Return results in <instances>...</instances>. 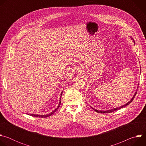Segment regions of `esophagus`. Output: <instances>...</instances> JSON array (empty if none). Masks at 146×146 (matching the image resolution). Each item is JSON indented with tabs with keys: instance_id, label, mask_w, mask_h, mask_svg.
Here are the masks:
<instances>
[{
	"instance_id": "1",
	"label": "esophagus",
	"mask_w": 146,
	"mask_h": 146,
	"mask_svg": "<svg viewBox=\"0 0 146 146\" xmlns=\"http://www.w3.org/2000/svg\"><path fill=\"white\" fill-rule=\"evenodd\" d=\"M78 70V72H80V73H81V71H82V69L81 68H78V69H77Z\"/></svg>"
}]
</instances>
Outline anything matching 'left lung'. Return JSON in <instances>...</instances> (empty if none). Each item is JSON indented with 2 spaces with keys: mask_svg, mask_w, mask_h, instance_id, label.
<instances>
[{
  "mask_svg": "<svg viewBox=\"0 0 146 146\" xmlns=\"http://www.w3.org/2000/svg\"><path fill=\"white\" fill-rule=\"evenodd\" d=\"M131 38L132 39V38ZM133 42H134V43H135V41H134V40H133ZM136 94H137V92H136L135 93V94H134V95H133V98H132L131 99V100H130L129 102H128L127 104H125V105H123L122 106H120V107H119V108H114V109H111V110H106V111H103V110H96V109H95L92 108V107H91V108H92V109L94 110H95L96 112H97V113H111V112L115 111H116V110H119V109H121V108H123V107H125V106H127L128 105H129V104L130 103H131V102H132V100H133L134 98L135 97V96H136Z\"/></svg>",
  "mask_w": 146,
  "mask_h": 146,
  "instance_id": "obj_1",
  "label": "left lung"
}]
</instances>
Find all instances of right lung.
Wrapping results in <instances>:
<instances>
[{"mask_svg": "<svg viewBox=\"0 0 146 146\" xmlns=\"http://www.w3.org/2000/svg\"><path fill=\"white\" fill-rule=\"evenodd\" d=\"M62 92H61V94H60V100H59V105H58V107L54 110V111H52L51 113H49V114H46V115H39V114H28V115H31V116H33V117H40V118H46V117H50V115H51L52 114H53L56 110H57V109L59 108V106H60V103H61V102H60V98H61V96H62Z\"/></svg>", "mask_w": 146, "mask_h": 146, "instance_id": "1", "label": "right lung"}]
</instances>
